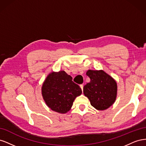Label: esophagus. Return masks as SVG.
<instances>
[{
	"label": "esophagus",
	"mask_w": 146,
	"mask_h": 146,
	"mask_svg": "<svg viewBox=\"0 0 146 146\" xmlns=\"http://www.w3.org/2000/svg\"><path fill=\"white\" fill-rule=\"evenodd\" d=\"M80 88H81L82 90L83 91V85H80Z\"/></svg>",
	"instance_id": "esophagus-1"
}]
</instances>
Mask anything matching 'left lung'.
Here are the masks:
<instances>
[{
	"label": "left lung",
	"instance_id": "left-lung-1",
	"mask_svg": "<svg viewBox=\"0 0 146 146\" xmlns=\"http://www.w3.org/2000/svg\"><path fill=\"white\" fill-rule=\"evenodd\" d=\"M86 75L90 82L83 87V93L91 105L98 110H105L111 106L116 98L117 83L104 70H88Z\"/></svg>",
	"mask_w": 146,
	"mask_h": 146
}]
</instances>
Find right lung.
<instances>
[{"label": "right lung", "instance_id": "1", "mask_svg": "<svg viewBox=\"0 0 146 146\" xmlns=\"http://www.w3.org/2000/svg\"><path fill=\"white\" fill-rule=\"evenodd\" d=\"M82 93L80 87L64 70L50 74L42 86V95L47 105L60 113L69 111L75 99Z\"/></svg>", "mask_w": 146, "mask_h": 146}]
</instances>
